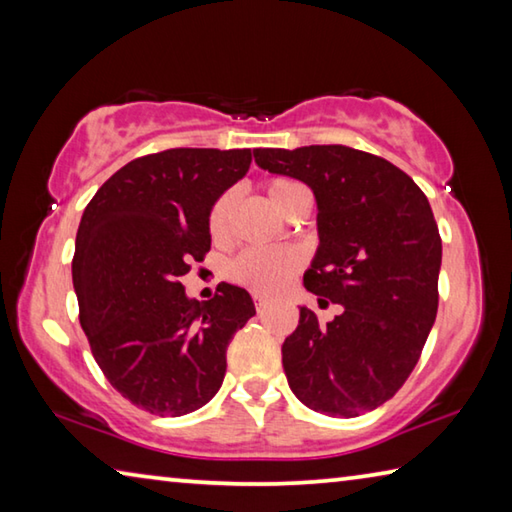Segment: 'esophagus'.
I'll use <instances>...</instances> for the list:
<instances>
[{"mask_svg": "<svg viewBox=\"0 0 512 512\" xmlns=\"http://www.w3.org/2000/svg\"><path fill=\"white\" fill-rule=\"evenodd\" d=\"M271 307V302H268L266 298H255V309H257V314H264V311Z\"/></svg>", "mask_w": 512, "mask_h": 512, "instance_id": "1", "label": "esophagus"}]
</instances>
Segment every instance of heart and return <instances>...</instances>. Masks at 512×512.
<instances>
[{
	"label": "heart",
	"instance_id": "heart-1",
	"mask_svg": "<svg viewBox=\"0 0 512 512\" xmlns=\"http://www.w3.org/2000/svg\"><path fill=\"white\" fill-rule=\"evenodd\" d=\"M264 194L268 196L277 210L284 216H296L300 210L309 205V192L305 185L287 176L268 178ZM235 210H237V192L235 189H225L216 198L207 214V228L214 244H230L235 237ZM305 266V255L298 248H248L244 253L232 259L228 273L232 280L257 296H275L291 282L293 275H298Z\"/></svg>",
	"mask_w": 512,
	"mask_h": 512
}]
</instances>
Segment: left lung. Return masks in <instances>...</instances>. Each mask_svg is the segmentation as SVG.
I'll return each mask as SVG.
<instances>
[{
    "instance_id": "8db88e82",
    "label": "left lung",
    "mask_w": 512,
    "mask_h": 512,
    "mask_svg": "<svg viewBox=\"0 0 512 512\" xmlns=\"http://www.w3.org/2000/svg\"><path fill=\"white\" fill-rule=\"evenodd\" d=\"M255 162L314 189L320 246L302 282L320 307L343 305L332 323L300 309L282 345L289 386L309 409L357 418L400 391L436 320L443 244L429 201L409 173L350 146L255 149Z\"/></svg>"
}]
</instances>
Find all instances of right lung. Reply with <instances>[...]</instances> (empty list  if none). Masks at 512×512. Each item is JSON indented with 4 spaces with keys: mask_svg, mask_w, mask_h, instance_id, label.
Wrapping results in <instances>:
<instances>
[{
    "mask_svg": "<svg viewBox=\"0 0 512 512\" xmlns=\"http://www.w3.org/2000/svg\"><path fill=\"white\" fill-rule=\"evenodd\" d=\"M250 160V149L142 155L83 212L72 259L81 327L112 388L151 415L178 418L210 402L232 336L255 316L244 289L221 282L198 302L180 282L210 250L212 203Z\"/></svg>",
    "mask_w": 512,
    "mask_h": 512,
    "instance_id": "1",
    "label": "right lung"
}]
</instances>
